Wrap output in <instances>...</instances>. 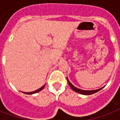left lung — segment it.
Wrapping results in <instances>:
<instances>
[{"label":"left lung","instance_id":"8db88e82","mask_svg":"<svg viewBox=\"0 0 120 120\" xmlns=\"http://www.w3.org/2000/svg\"><path fill=\"white\" fill-rule=\"evenodd\" d=\"M67 79V81H68V84H69L70 86L71 87V88L72 90H73V91H76V92H77V93H80V94H82V95H92V94H93V93H96V92H97V91H98L100 90L101 89H98V90H88V91H86V90H80L79 89V88H76L75 86H74L72 85V84L70 82V81L68 80V79Z\"/></svg>","mask_w":120,"mask_h":120}]
</instances>
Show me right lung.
<instances>
[{
	"instance_id": "right-lung-1",
	"label": "right lung",
	"mask_w": 120,
	"mask_h": 120,
	"mask_svg": "<svg viewBox=\"0 0 120 120\" xmlns=\"http://www.w3.org/2000/svg\"><path fill=\"white\" fill-rule=\"evenodd\" d=\"M44 86H41V88H39V89L38 90H35V91H32V92H28V93H27V94H32V93H37V92H38V91H41V90L43 89V88H44Z\"/></svg>"
}]
</instances>
